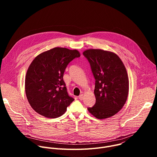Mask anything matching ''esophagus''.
<instances>
[{
    "label": "esophagus",
    "mask_w": 157,
    "mask_h": 157,
    "mask_svg": "<svg viewBox=\"0 0 157 157\" xmlns=\"http://www.w3.org/2000/svg\"><path fill=\"white\" fill-rule=\"evenodd\" d=\"M78 98H79V99H80V100H82V99H83V94H80V95L78 96Z\"/></svg>",
    "instance_id": "obj_1"
}]
</instances>
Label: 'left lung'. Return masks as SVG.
Segmentation results:
<instances>
[{
	"label": "left lung",
	"mask_w": 157,
	"mask_h": 157,
	"mask_svg": "<svg viewBox=\"0 0 157 157\" xmlns=\"http://www.w3.org/2000/svg\"><path fill=\"white\" fill-rule=\"evenodd\" d=\"M82 53L90 63L96 79V103L87 110L97 119L109 118L118 113L127 99L129 81L125 67L113 52L88 49Z\"/></svg>",
	"instance_id": "1"
}]
</instances>
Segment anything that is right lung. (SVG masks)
<instances>
[{
  "label": "right lung",
  "mask_w": 157,
  "mask_h": 157,
  "mask_svg": "<svg viewBox=\"0 0 157 157\" xmlns=\"http://www.w3.org/2000/svg\"><path fill=\"white\" fill-rule=\"evenodd\" d=\"M77 50L56 47L44 52L30 64L25 80L28 101L39 114L48 118L62 116L74 101L63 80L66 66L80 56Z\"/></svg>",
  "instance_id": "obj_1"
}]
</instances>
